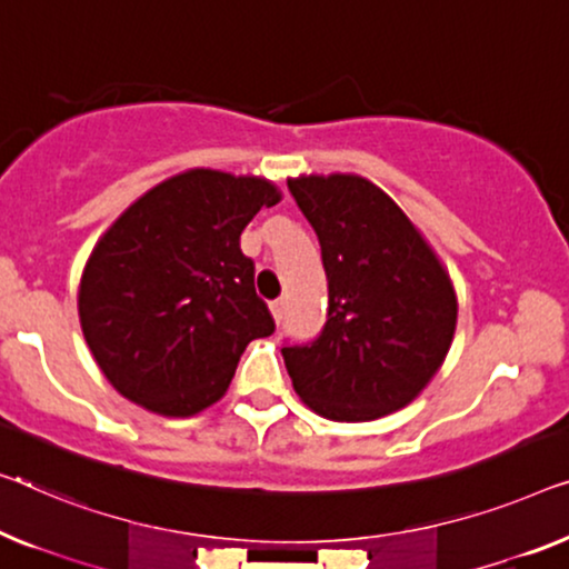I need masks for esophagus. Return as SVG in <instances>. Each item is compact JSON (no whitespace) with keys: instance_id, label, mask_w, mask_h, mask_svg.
<instances>
[{"instance_id":"obj_1","label":"esophagus","mask_w":569,"mask_h":569,"mask_svg":"<svg viewBox=\"0 0 569 569\" xmlns=\"http://www.w3.org/2000/svg\"><path fill=\"white\" fill-rule=\"evenodd\" d=\"M270 311H273V319L276 325H281V321L286 319V301L278 299V301H270Z\"/></svg>"}]
</instances>
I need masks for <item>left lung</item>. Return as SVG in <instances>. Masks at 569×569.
<instances>
[{
  "mask_svg": "<svg viewBox=\"0 0 569 569\" xmlns=\"http://www.w3.org/2000/svg\"><path fill=\"white\" fill-rule=\"evenodd\" d=\"M288 191L321 244L329 309L319 337L283 347L293 391L319 417L372 421L403 409L442 366L457 296L401 207L368 178L299 176Z\"/></svg>",
  "mask_w": 569,
  "mask_h": 569,
  "instance_id": "8db88e82",
  "label": "left lung"
}]
</instances>
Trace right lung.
Masks as SVG:
<instances>
[{"label": "right lung", "instance_id": "add662e5", "mask_svg": "<svg viewBox=\"0 0 569 569\" xmlns=\"http://www.w3.org/2000/svg\"><path fill=\"white\" fill-rule=\"evenodd\" d=\"M278 201L266 178L193 168L101 234L81 276L79 317L124 398L163 417L199 413L227 393L244 347L276 332L240 234Z\"/></svg>", "mask_w": 569, "mask_h": 569}]
</instances>
